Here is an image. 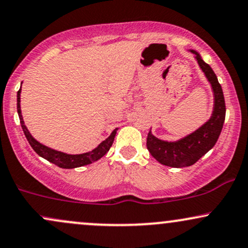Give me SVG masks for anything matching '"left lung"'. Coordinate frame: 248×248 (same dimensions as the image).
<instances>
[{"instance_id":"obj_1","label":"left lung","mask_w":248,"mask_h":248,"mask_svg":"<svg viewBox=\"0 0 248 248\" xmlns=\"http://www.w3.org/2000/svg\"><path fill=\"white\" fill-rule=\"evenodd\" d=\"M196 55L199 66L205 73L206 78L211 82L215 93V108L213 114L204 126H202L195 133L177 142H164L156 139L152 133H148L147 148L160 163L172 168H183L195 164L202 156H204L216 144L221 129H223L226 106H225L224 93L217 76L213 70L206 64L197 52Z\"/></svg>"}]
</instances>
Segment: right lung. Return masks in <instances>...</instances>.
I'll use <instances>...</instances> for the list:
<instances>
[{
    "instance_id": "right-lung-1",
    "label": "right lung",
    "mask_w": 248,
    "mask_h": 248,
    "mask_svg": "<svg viewBox=\"0 0 248 248\" xmlns=\"http://www.w3.org/2000/svg\"><path fill=\"white\" fill-rule=\"evenodd\" d=\"M21 90H18L17 92V113H18L19 116V122H21L22 129H23L25 138L29 141L31 148H32L35 152L38 154L39 156L45 160H47L51 163L56 164L59 168H64V169H72V168H78L82 166H87V164H91L92 162L98 161L99 158H101L102 156L106 155V153L109 150V148L112 147L113 141H114L116 129L110 134V136L106 139L101 144H99L98 148H95L94 150L90 153L80 154V155H67V154H64L62 152H57V150L50 149V148L43 146V144L37 142L35 139L31 136V134L28 130V128L25 127L23 118H22L21 113Z\"/></svg>"
}]
</instances>
